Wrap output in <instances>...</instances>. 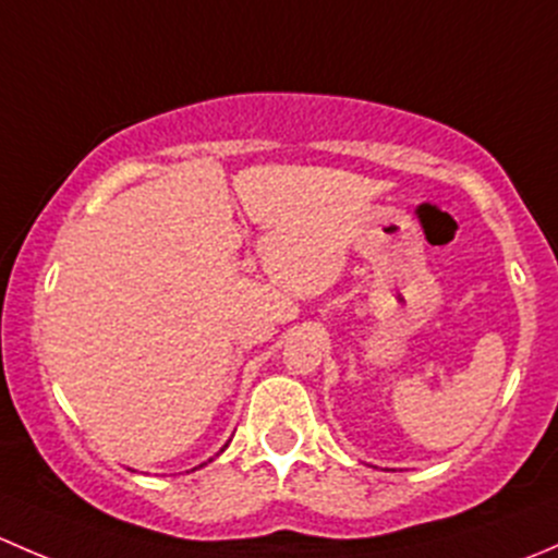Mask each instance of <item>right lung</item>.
I'll return each instance as SVG.
<instances>
[{
    "label": "right lung",
    "instance_id": "1",
    "mask_svg": "<svg viewBox=\"0 0 558 558\" xmlns=\"http://www.w3.org/2000/svg\"><path fill=\"white\" fill-rule=\"evenodd\" d=\"M229 442H232V440H229ZM229 442H227V446H223L221 451H218V453H223V451H227V448H229ZM218 453H216V456H218ZM207 461H213V459H207ZM199 466H205V464H199ZM194 470H196V466H194Z\"/></svg>",
    "mask_w": 558,
    "mask_h": 558
}]
</instances>
